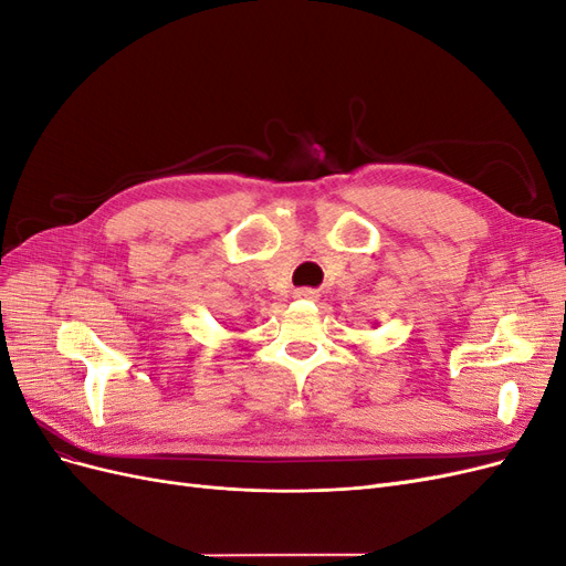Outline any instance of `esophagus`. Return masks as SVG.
I'll return each instance as SVG.
<instances>
[{"mask_svg":"<svg viewBox=\"0 0 566 566\" xmlns=\"http://www.w3.org/2000/svg\"><path fill=\"white\" fill-rule=\"evenodd\" d=\"M295 297H300V300H318V290H314V287H300L297 293H295Z\"/></svg>","mask_w":566,"mask_h":566,"instance_id":"1","label":"esophagus"}]
</instances>
